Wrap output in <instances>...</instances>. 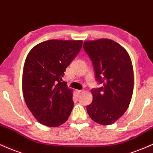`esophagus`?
<instances>
[{
    "label": "esophagus",
    "mask_w": 153,
    "mask_h": 153,
    "mask_svg": "<svg viewBox=\"0 0 153 153\" xmlns=\"http://www.w3.org/2000/svg\"><path fill=\"white\" fill-rule=\"evenodd\" d=\"M84 90L83 89H82V90H78L77 91V94H78V95H80L81 94H82V93H83L84 92Z\"/></svg>",
    "instance_id": "1"
}]
</instances>
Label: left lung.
<instances>
[{
    "label": "left lung",
    "mask_w": 153,
    "mask_h": 153,
    "mask_svg": "<svg viewBox=\"0 0 153 153\" xmlns=\"http://www.w3.org/2000/svg\"><path fill=\"white\" fill-rule=\"evenodd\" d=\"M84 51L94 67L100 88L91 90L93 101L87 106L91 120L111 125L123 115L130 105L134 87L132 64L128 53L107 39L84 42Z\"/></svg>",
    "instance_id": "left-lung-1"
}]
</instances>
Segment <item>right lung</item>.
Returning <instances> with one entry per match:
<instances>
[{"instance_id": "right-lung-1", "label": "right lung", "mask_w": 153, "mask_h": 153, "mask_svg": "<svg viewBox=\"0 0 153 153\" xmlns=\"http://www.w3.org/2000/svg\"><path fill=\"white\" fill-rule=\"evenodd\" d=\"M82 43L46 41L34 46L27 56L23 71V97L28 108L43 125L59 126L71 114L72 91L62 77L80 51Z\"/></svg>"}]
</instances>
